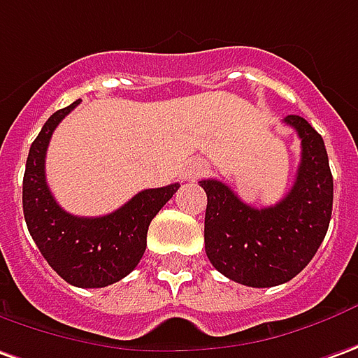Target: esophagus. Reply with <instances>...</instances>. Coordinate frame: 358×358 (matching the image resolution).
<instances>
[{"instance_id":"obj_1","label":"esophagus","mask_w":358,"mask_h":358,"mask_svg":"<svg viewBox=\"0 0 358 358\" xmlns=\"http://www.w3.org/2000/svg\"><path fill=\"white\" fill-rule=\"evenodd\" d=\"M206 173H208V165H206V162H201V159H191L183 167L185 181H196V179H201Z\"/></svg>"}]
</instances>
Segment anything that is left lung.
Here are the masks:
<instances>
[{
    "label": "left lung",
    "mask_w": 358,
    "mask_h": 358,
    "mask_svg": "<svg viewBox=\"0 0 358 358\" xmlns=\"http://www.w3.org/2000/svg\"><path fill=\"white\" fill-rule=\"evenodd\" d=\"M285 124L302 140V157L288 194L255 208L218 179H203L206 193L204 250L216 271L245 287L267 288L294 278L322 245L334 208V177L324 138L306 118Z\"/></svg>",
    "instance_id": "obj_1"
}]
</instances>
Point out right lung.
Masks as SVG:
<instances>
[{
  "label": "right lung",
  "instance_id": "1",
  "mask_svg": "<svg viewBox=\"0 0 358 358\" xmlns=\"http://www.w3.org/2000/svg\"><path fill=\"white\" fill-rule=\"evenodd\" d=\"M80 101L60 108L44 122L29 150L23 177V212L36 248L66 282L103 288L134 271L146 251L148 226L179 189V183L146 189L110 214L83 218L66 212L52 196L44 159L52 132Z\"/></svg>",
  "mask_w": 358,
  "mask_h": 358
}]
</instances>
